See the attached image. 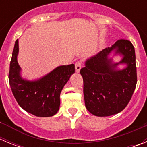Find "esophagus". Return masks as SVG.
<instances>
[{
  "label": "esophagus",
  "instance_id": "34e87169",
  "mask_svg": "<svg viewBox=\"0 0 147 147\" xmlns=\"http://www.w3.org/2000/svg\"><path fill=\"white\" fill-rule=\"evenodd\" d=\"M81 67H82V62H76L75 63V70H76V73H79L81 70Z\"/></svg>",
  "mask_w": 147,
  "mask_h": 147
}]
</instances>
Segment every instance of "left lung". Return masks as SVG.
Returning a JSON list of instances; mask_svg holds the SVG:
<instances>
[{
    "label": "left lung",
    "instance_id": "8db88e82",
    "mask_svg": "<svg viewBox=\"0 0 147 147\" xmlns=\"http://www.w3.org/2000/svg\"><path fill=\"white\" fill-rule=\"evenodd\" d=\"M111 53L122 59L114 63ZM119 64L125 67L119 69ZM80 74L87 110L101 117L119 113L129 103L137 83L134 46L129 40H118L87 59Z\"/></svg>",
    "mask_w": 147,
    "mask_h": 147
}]
</instances>
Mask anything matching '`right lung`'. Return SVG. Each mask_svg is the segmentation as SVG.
Returning <instances> with one entry per match:
<instances>
[{"instance_id":"obj_1","label":"right lung","mask_w":147,"mask_h":147,"mask_svg":"<svg viewBox=\"0 0 147 147\" xmlns=\"http://www.w3.org/2000/svg\"><path fill=\"white\" fill-rule=\"evenodd\" d=\"M18 40L10 62L9 80L11 91L18 105L26 112L38 117H50L58 112L60 93L75 72L74 64L58 66L48 74L35 80L21 76V67L18 62Z\"/></svg>"}]
</instances>
